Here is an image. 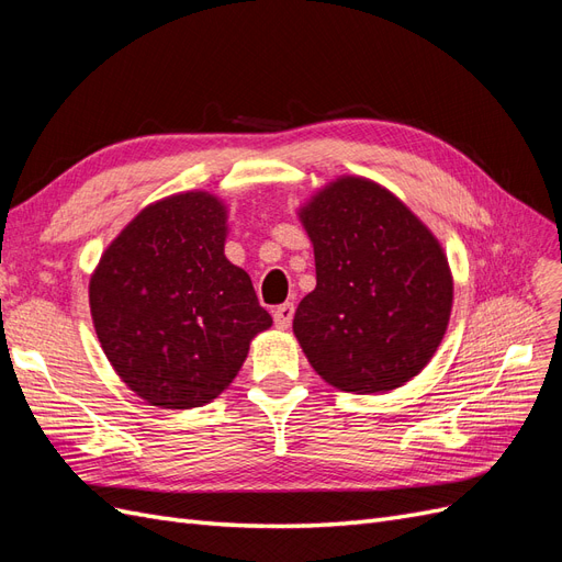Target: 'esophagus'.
I'll list each match as a JSON object with an SVG mask.
<instances>
[{
    "label": "esophagus",
    "mask_w": 562,
    "mask_h": 562,
    "mask_svg": "<svg viewBox=\"0 0 562 562\" xmlns=\"http://www.w3.org/2000/svg\"><path fill=\"white\" fill-rule=\"evenodd\" d=\"M293 314H295L293 302H283V304H279V307L274 310V323H277V328H279V330H285L288 326H291Z\"/></svg>",
    "instance_id": "esophagus-1"
}]
</instances>
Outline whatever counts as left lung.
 <instances>
[{"mask_svg": "<svg viewBox=\"0 0 562 562\" xmlns=\"http://www.w3.org/2000/svg\"><path fill=\"white\" fill-rule=\"evenodd\" d=\"M316 288L293 333L321 380L386 394L434 359L452 312V271L436 234L380 182L337 176L302 203Z\"/></svg>", "mask_w": 562, "mask_h": 562, "instance_id": "left-lung-1", "label": "left lung"}]
</instances>
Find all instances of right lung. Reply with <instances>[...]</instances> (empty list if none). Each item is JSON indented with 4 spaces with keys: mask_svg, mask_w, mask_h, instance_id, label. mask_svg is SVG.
<instances>
[{
    "mask_svg": "<svg viewBox=\"0 0 562 562\" xmlns=\"http://www.w3.org/2000/svg\"><path fill=\"white\" fill-rule=\"evenodd\" d=\"M227 203L190 190L149 203L100 255L91 318L110 366L135 396L192 411L239 375L271 328L252 281L225 258Z\"/></svg>",
    "mask_w": 562,
    "mask_h": 562,
    "instance_id": "obj_1",
    "label": "right lung"
}]
</instances>
